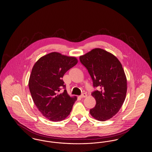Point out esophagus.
Here are the masks:
<instances>
[{"label":"esophagus","instance_id":"obj_1","mask_svg":"<svg viewBox=\"0 0 152 152\" xmlns=\"http://www.w3.org/2000/svg\"><path fill=\"white\" fill-rule=\"evenodd\" d=\"M87 96V94H85V93H83V94H81L80 96V98H84V97H86Z\"/></svg>","mask_w":152,"mask_h":152}]
</instances>
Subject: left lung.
Instances as JSON below:
<instances>
[{
  "label": "left lung",
  "instance_id": "1",
  "mask_svg": "<svg viewBox=\"0 0 152 152\" xmlns=\"http://www.w3.org/2000/svg\"><path fill=\"white\" fill-rule=\"evenodd\" d=\"M79 58L92 78L93 86L98 89L92 93L96 104L90 109V114L101 121L111 118L122 107L126 94V78L121 63L100 48L94 49Z\"/></svg>",
  "mask_w": 152,
  "mask_h": 152
}]
</instances>
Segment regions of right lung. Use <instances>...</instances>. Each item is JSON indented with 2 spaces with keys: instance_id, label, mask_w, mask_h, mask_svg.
I'll use <instances>...</instances> for the list:
<instances>
[{
  "instance_id": "1",
  "label": "right lung",
  "mask_w": 152,
  "mask_h": 152,
  "mask_svg": "<svg viewBox=\"0 0 152 152\" xmlns=\"http://www.w3.org/2000/svg\"><path fill=\"white\" fill-rule=\"evenodd\" d=\"M77 63L75 57L52 52L40 58L34 65L29 77V91L36 107L46 118L60 121L70 114L77 97L68 94L62 78ZM62 87L64 92L60 94Z\"/></svg>"
}]
</instances>
